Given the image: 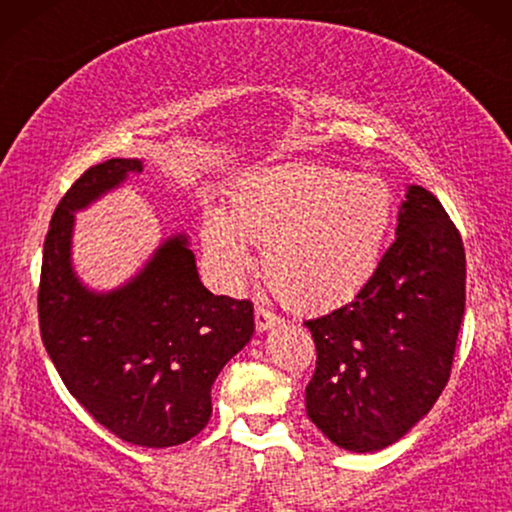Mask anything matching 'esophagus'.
<instances>
[{
  "label": "esophagus",
  "mask_w": 512,
  "mask_h": 512,
  "mask_svg": "<svg viewBox=\"0 0 512 512\" xmlns=\"http://www.w3.org/2000/svg\"><path fill=\"white\" fill-rule=\"evenodd\" d=\"M254 314H256V328H258V331H261V333H263V331H270L272 326L282 324V319H279L275 312H270L268 307H263V305H258Z\"/></svg>",
  "instance_id": "esophagus-1"
}]
</instances>
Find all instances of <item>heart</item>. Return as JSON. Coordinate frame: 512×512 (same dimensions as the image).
<instances>
[{
    "instance_id": "heart-1",
    "label": "heart",
    "mask_w": 512,
    "mask_h": 512,
    "mask_svg": "<svg viewBox=\"0 0 512 512\" xmlns=\"http://www.w3.org/2000/svg\"><path fill=\"white\" fill-rule=\"evenodd\" d=\"M396 214L380 174L317 163L256 170L237 184L230 209H212L202 249L223 289L251 268L249 242H263L268 282L305 312H328L359 296L380 268Z\"/></svg>"
}]
</instances>
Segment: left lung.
Listing matches in <instances>:
<instances>
[{
  "mask_svg": "<svg viewBox=\"0 0 512 512\" xmlns=\"http://www.w3.org/2000/svg\"><path fill=\"white\" fill-rule=\"evenodd\" d=\"M464 305L459 230L436 195L408 186L396 240L370 284L352 303L305 321L317 345L307 417L342 450L394 445L443 394Z\"/></svg>",
  "mask_w": 512,
  "mask_h": 512,
  "instance_id": "1",
  "label": "left lung"
}]
</instances>
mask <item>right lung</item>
<instances>
[{
	"label": "right lung",
	"instance_id": "obj_1",
	"mask_svg": "<svg viewBox=\"0 0 512 512\" xmlns=\"http://www.w3.org/2000/svg\"><path fill=\"white\" fill-rule=\"evenodd\" d=\"M142 170L139 158L104 160L55 207L39 328L69 394L104 429L132 445L172 447L207 426L214 380L254 335V305L202 286L184 233L167 237L114 291L81 282L72 265L74 214Z\"/></svg>",
	"mask_w": 512,
	"mask_h": 512
}]
</instances>
